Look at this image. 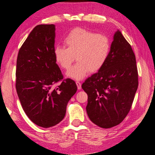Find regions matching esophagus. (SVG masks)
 <instances>
[{
  "label": "esophagus",
  "mask_w": 155,
  "mask_h": 155,
  "mask_svg": "<svg viewBox=\"0 0 155 155\" xmlns=\"http://www.w3.org/2000/svg\"><path fill=\"white\" fill-rule=\"evenodd\" d=\"M76 85H77V87H78V88L79 89H81V83L79 82V81H77L76 82Z\"/></svg>",
  "instance_id": "34e87169"
}]
</instances>
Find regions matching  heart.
<instances>
[{
	"instance_id": "obj_1",
	"label": "heart",
	"mask_w": 155,
	"mask_h": 155,
	"mask_svg": "<svg viewBox=\"0 0 155 155\" xmlns=\"http://www.w3.org/2000/svg\"><path fill=\"white\" fill-rule=\"evenodd\" d=\"M66 48L55 46L54 55L59 66L64 70L71 67L74 61L77 63L67 73V76L79 80L88 72L100 70L109 57L111 43L105 34H96L82 28H76L70 31L63 39Z\"/></svg>"
}]
</instances>
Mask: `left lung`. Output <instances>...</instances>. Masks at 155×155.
<instances>
[{"instance_id":"1","label":"left lung","mask_w":155,"mask_h":155,"mask_svg":"<svg viewBox=\"0 0 155 155\" xmlns=\"http://www.w3.org/2000/svg\"><path fill=\"white\" fill-rule=\"evenodd\" d=\"M138 86L135 55L118 30L104 67L81 85L88 95L86 110L89 118L101 128L118 125L128 114Z\"/></svg>"}]
</instances>
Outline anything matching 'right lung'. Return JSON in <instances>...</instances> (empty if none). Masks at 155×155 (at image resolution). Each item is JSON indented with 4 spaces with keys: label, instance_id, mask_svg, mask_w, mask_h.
Masks as SVG:
<instances>
[{
    "label": "right lung",
    "instance_id": "1",
    "mask_svg": "<svg viewBox=\"0 0 155 155\" xmlns=\"http://www.w3.org/2000/svg\"><path fill=\"white\" fill-rule=\"evenodd\" d=\"M55 30L54 25L36 26L17 59L15 87L22 107L32 122L44 128L63 120L68 102L77 91L76 83L63 79L56 63Z\"/></svg>",
    "mask_w": 155,
    "mask_h": 155
}]
</instances>
